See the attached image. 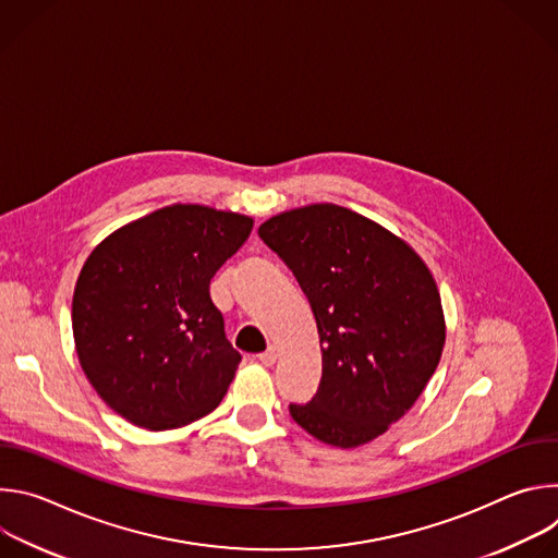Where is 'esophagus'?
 <instances>
[{
    "instance_id": "obj_1",
    "label": "esophagus",
    "mask_w": 558,
    "mask_h": 558,
    "mask_svg": "<svg viewBox=\"0 0 558 558\" xmlns=\"http://www.w3.org/2000/svg\"><path fill=\"white\" fill-rule=\"evenodd\" d=\"M258 360H260V364H265V366H274L276 360H278V351H276L274 347H269L265 353L258 355Z\"/></svg>"
}]
</instances>
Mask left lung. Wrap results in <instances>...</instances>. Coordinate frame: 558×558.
I'll return each instance as SVG.
<instances>
[{"label": "left lung", "mask_w": 558, "mask_h": 558, "mask_svg": "<svg viewBox=\"0 0 558 558\" xmlns=\"http://www.w3.org/2000/svg\"><path fill=\"white\" fill-rule=\"evenodd\" d=\"M258 235L293 271L320 336V386L289 407L291 417L336 448L377 439L441 360L446 320L430 269L400 235L333 203L276 214Z\"/></svg>", "instance_id": "obj_1"}]
</instances>
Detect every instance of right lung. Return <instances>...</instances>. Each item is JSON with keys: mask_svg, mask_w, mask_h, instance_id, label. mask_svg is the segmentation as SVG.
Instances as JSON below:
<instances>
[{"mask_svg": "<svg viewBox=\"0 0 558 558\" xmlns=\"http://www.w3.org/2000/svg\"><path fill=\"white\" fill-rule=\"evenodd\" d=\"M254 218L207 205H168L93 250L72 295V336L88 381L134 426L170 430L211 413L241 353L209 298L214 274Z\"/></svg>", "mask_w": 558, "mask_h": 558, "instance_id": "1", "label": "right lung"}]
</instances>
